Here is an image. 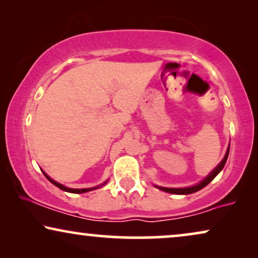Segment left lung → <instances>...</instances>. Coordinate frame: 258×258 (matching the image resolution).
Returning <instances> with one entry per match:
<instances>
[{
	"label": "left lung",
	"mask_w": 258,
	"mask_h": 258,
	"mask_svg": "<svg viewBox=\"0 0 258 258\" xmlns=\"http://www.w3.org/2000/svg\"><path fill=\"white\" fill-rule=\"evenodd\" d=\"M228 155H229V148H228V150H227V154H225V156H224L223 160H222L221 163L218 164L217 167L215 168L214 170L210 172L209 176H207V177L204 178L202 182H200L199 184H196V185H194V186H189V188H163V186H157V188L161 189V190H163V191H165V192L176 194V195H189V194L199 191V190L203 189L204 186L209 184V183L213 181V179L218 175V172H220L222 169L224 168L225 162H227V158H228Z\"/></svg>",
	"instance_id": "obj_1"
}]
</instances>
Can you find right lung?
Returning <instances> with one entry per match:
<instances>
[{
	"mask_svg": "<svg viewBox=\"0 0 258 258\" xmlns=\"http://www.w3.org/2000/svg\"><path fill=\"white\" fill-rule=\"evenodd\" d=\"M43 174H44V176L45 177H47L49 181H50L52 184L54 185H56L57 186V188H59L61 190H64V191H68V192H73V194H82V192H87V191H90V190H94V189H97V188H87V189H70V188H67V186H64V185H62V184H59V183H57V182H55L54 179H51L50 177H49V176L45 174V172L43 171ZM105 184V183H104Z\"/></svg>",
	"mask_w": 258,
	"mask_h": 258,
	"instance_id": "add662e5",
	"label": "right lung"
}]
</instances>
